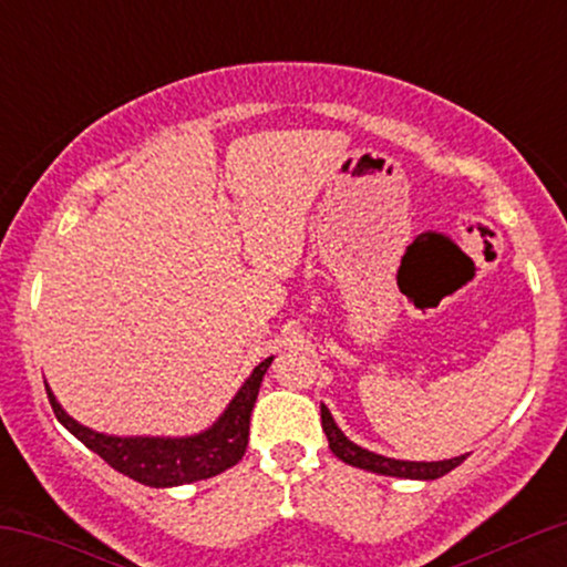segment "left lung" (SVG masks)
I'll use <instances>...</instances> for the list:
<instances>
[{
  "label": "left lung",
  "instance_id": "8db88e82",
  "mask_svg": "<svg viewBox=\"0 0 567 567\" xmlns=\"http://www.w3.org/2000/svg\"><path fill=\"white\" fill-rule=\"evenodd\" d=\"M322 410V429L328 434V445L333 455L343 461V464L357 466V470H365L373 474H386V477H402V480H437L445 477L447 472H453L455 466H461L466 461V455H455V458H445V461H400V458H389V455L373 453L368 447L357 445L351 442L347 434L341 432L336 424V419L330 415V410L320 405Z\"/></svg>",
  "mask_w": 567,
  "mask_h": 567
}]
</instances>
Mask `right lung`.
I'll return each instance as SVG.
<instances>
[{
    "label": "right lung",
    "mask_w": 567,
    "mask_h": 567,
    "mask_svg": "<svg viewBox=\"0 0 567 567\" xmlns=\"http://www.w3.org/2000/svg\"><path fill=\"white\" fill-rule=\"evenodd\" d=\"M275 357H266L261 365L252 368L239 392L231 396L224 413L210 426L186 437H120V434H103L80 424L61 408L53 389L44 383L53 405L55 419L84 442L90 451L101 455L116 472L127 474L135 483L148 487H175L197 483V480L216 477L231 470L245 455L247 434H250V413L256 405L258 389Z\"/></svg>",
    "instance_id": "1"
}]
</instances>
